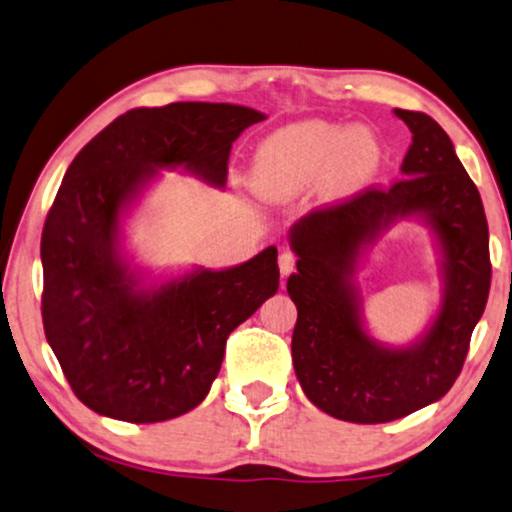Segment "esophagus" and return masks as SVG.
Instances as JSON below:
<instances>
[{
	"instance_id": "esophagus-1",
	"label": "esophagus",
	"mask_w": 512,
	"mask_h": 512,
	"mask_svg": "<svg viewBox=\"0 0 512 512\" xmlns=\"http://www.w3.org/2000/svg\"><path fill=\"white\" fill-rule=\"evenodd\" d=\"M278 269H281V276L292 274V269H295V255L288 250H283L281 257H278Z\"/></svg>"
}]
</instances>
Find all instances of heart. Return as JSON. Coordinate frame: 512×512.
Segmentation results:
<instances>
[{
  "mask_svg": "<svg viewBox=\"0 0 512 512\" xmlns=\"http://www.w3.org/2000/svg\"><path fill=\"white\" fill-rule=\"evenodd\" d=\"M384 142L370 126L306 119L267 135L252 154L250 180L262 199L292 201L311 187L342 203L377 180Z\"/></svg>",
  "mask_w": 512,
  "mask_h": 512,
  "instance_id": "heart-1",
  "label": "heart"
}]
</instances>
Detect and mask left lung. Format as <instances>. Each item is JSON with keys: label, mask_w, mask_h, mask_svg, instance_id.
I'll list each match as a JSON object with an SVG mask.
<instances>
[{"label": "left lung", "mask_w": 512, "mask_h": 512, "mask_svg": "<svg viewBox=\"0 0 512 512\" xmlns=\"http://www.w3.org/2000/svg\"><path fill=\"white\" fill-rule=\"evenodd\" d=\"M393 114L412 131L403 180L304 215L288 231L297 255L288 278L295 374L318 410L351 424H386L438 403L459 377L492 283L485 208L452 140L424 112ZM403 219L424 223L434 238L441 302L419 338L386 345L366 327L357 271Z\"/></svg>", "instance_id": "1"}]
</instances>
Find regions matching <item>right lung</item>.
Masks as SVG:
<instances>
[{"instance_id":"add662e5","label":"right lung","mask_w":512,"mask_h":512,"mask_svg":"<svg viewBox=\"0 0 512 512\" xmlns=\"http://www.w3.org/2000/svg\"><path fill=\"white\" fill-rule=\"evenodd\" d=\"M267 119L229 102L121 114L67 168L42 234L46 342L72 391L102 417L156 424L203 403L227 337L278 290V250L224 269L154 274L126 224L161 170L224 189L234 140Z\"/></svg>"}]
</instances>
